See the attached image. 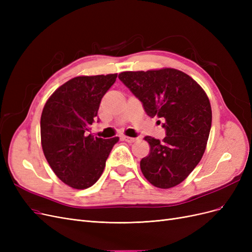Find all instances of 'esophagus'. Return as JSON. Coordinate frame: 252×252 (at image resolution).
Here are the masks:
<instances>
[{
  "mask_svg": "<svg viewBox=\"0 0 252 252\" xmlns=\"http://www.w3.org/2000/svg\"><path fill=\"white\" fill-rule=\"evenodd\" d=\"M122 140L127 142V143H134L138 139H136V138H130V136H123V138H122Z\"/></svg>",
  "mask_w": 252,
  "mask_h": 252,
  "instance_id": "1",
  "label": "esophagus"
}]
</instances>
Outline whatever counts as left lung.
<instances>
[{
	"label": "left lung",
	"instance_id": "obj_1",
	"mask_svg": "<svg viewBox=\"0 0 252 252\" xmlns=\"http://www.w3.org/2000/svg\"><path fill=\"white\" fill-rule=\"evenodd\" d=\"M119 79L142 102L147 116L162 118L163 141L146 136L150 152L140 163L144 177L158 188L179 185L199 164L211 128V107L203 88L172 68L125 71Z\"/></svg>",
	"mask_w": 252,
	"mask_h": 252
}]
</instances>
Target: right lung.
Listing matches in <instances>:
<instances>
[{"label":"right lung","instance_id":"1","mask_svg":"<svg viewBox=\"0 0 252 252\" xmlns=\"http://www.w3.org/2000/svg\"><path fill=\"white\" fill-rule=\"evenodd\" d=\"M118 74L77 77L59 87L45 104L41 141L51 169L74 189L93 186L102 175L106 159L119 138L88 134L104 94Z\"/></svg>","mask_w":252,"mask_h":252}]
</instances>
